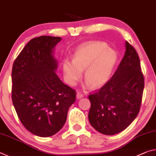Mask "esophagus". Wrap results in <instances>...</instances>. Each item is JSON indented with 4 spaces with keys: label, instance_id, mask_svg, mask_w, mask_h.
I'll return each mask as SVG.
<instances>
[{
    "label": "esophagus",
    "instance_id": "1",
    "mask_svg": "<svg viewBox=\"0 0 156 156\" xmlns=\"http://www.w3.org/2000/svg\"><path fill=\"white\" fill-rule=\"evenodd\" d=\"M83 97V94L80 93V92H78V93H76V98L77 99H81Z\"/></svg>",
    "mask_w": 156,
    "mask_h": 156
}]
</instances>
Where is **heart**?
I'll list each match as a JSON object with an SVG mask.
<instances>
[{
	"instance_id": "1",
	"label": "heart",
	"mask_w": 156,
	"mask_h": 156,
	"mask_svg": "<svg viewBox=\"0 0 156 156\" xmlns=\"http://www.w3.org/2000/svg\"><path fill=\"white\" fill-rule=\"evenodd\" d=\"M116 52L103 42L83 45L76 51L73 60L66 59L62 63L64 79L69 85L74 86L80 80L81 71L84 79L91 88L103 86L111 78L116 65Z\"/></svg>"
}]
</instances>
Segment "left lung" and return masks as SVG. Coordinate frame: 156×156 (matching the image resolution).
<instances>
[{"mask_svg": "<svg viewBox=\"0 0 156 156\" xmlns=\"http://www.w3.org/2000/svg\"><path fill=\"white\" fill-rule=\"evenodd\" d=\"M126 52L113 76L88 96V119L94 129L112 136L126 129L139 113L144 87L137 51L126 41Z\"/></svg>", "mask_w": 156, "mask_h": 156, "instance_id": "obj_1", "label": "left lung"}]
</instances>
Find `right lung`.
I'll list each match as a JSON object with an SVG mask.
<instances>
[{"mask_svg":"<svg viewBox=\"0 0 156 156\" xmlns=\"http://www.w3.org/2000/svg\"><path fill=\"white\" fill-rule=\"evenodd\" d=\"M61 37L41 36L28 42L15 59L12 71V99L20 122L39 137L52 136L65 124L76 91L55 71L53 49Z\"/></svg>","mask_w":156,"mask_h":156,"instance_id":"add662e5","label":"right lung"}]
</instances>
